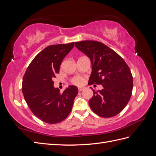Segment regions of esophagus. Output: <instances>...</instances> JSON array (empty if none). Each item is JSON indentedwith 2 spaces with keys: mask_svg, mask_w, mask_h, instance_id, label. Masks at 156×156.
<instances>
[{
  "mask_svg": "<svg viewBox=\"0 0 156 156\" xmlns=\"http://www.w3.org/2000/svg\"><path fill=\"white\" fill-rule=\"evenodd\" d=\"M83 89H84L83 87H79V88H78V90H79V92H81V91L83 90Z\"/></svg>",
  "mask_w": 156,
  "mask_h": 156,
  "instance_id": "1",
  "label": "esophagus"
}]
</instances>
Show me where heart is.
<instances>
[{"label":"heart","mask_w":156,"mask_h":156,"mask_svg":"<svg viewBox=\"0 0 156 156\" xmlns=\"http://www.w3.org/2000/svg\"><path fill=\"white\" fill-rule=\"evenodd\" d=\"M72 83L73 84H75V85H77V86L82 85V84H83V79L80 76L74 77L72 79Z\"/></svg>","instance_id":"heart-1"}]
</instances>
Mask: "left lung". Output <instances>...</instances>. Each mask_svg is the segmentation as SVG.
Segmentation results:
<instances>
[{
	"instance_id": "obj_1",
	"label": "left lung",
	"mask_w": 156,
	"mask_h": 156,
	"mask_svg": "<svg viewBox=\"0 0 156 156\" xmlns=\"http://www.w3.org/2000/svg\"><path fill=\"white\" fill-rule=\"evenodd\" d=\"M75 45L90 59L92 73L88 84H101L89 100L94 112L103 118L117 115L129 101L133 90V76L124 59L100 41L85 40ZM91 88V87H90Z\"/></svg>"
}]
</instances>
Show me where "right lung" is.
Segmentation results:
<instances>
[{
    "label": "right lung",
    "instance_id": "right-lung-1",
    "mask_svg": "<svg viewBox=\"0 0 156 156\" xmlns=\"http://www.w3.org/2000/svg\"><path fill=\"white\" fill-rule=\"evenodd\" d=\"M74 46L52 45L37 54L28 66L22 83V92L30 109L36 117L48 124H57L70 113L77 87L70 85L60 93L55 88L53 79L59 73L62 60Z\"/></svg>",
    "mask_w": 156,
    "mask_h": 156
}]
</instances>
